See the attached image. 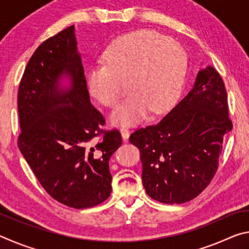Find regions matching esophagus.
<instances>
[{
    "label": "esophagus",
    "instance_id": "obj_1",
    "mask_svg": "<svg viewBox=\"0 0 249 249\" xmlns=\"http://www.w3.org/2000/svg\"><path fill=\"white\" fill-rule=\"evenodd\" d=\"M120 132H121L122 137H123V140H124V141H127V140H128V137H129V134H130L129 130H128L127 128L123 127V128H121Z\"/></svg>",
    "mask_w": 249,
    "mask_h": 249
}]
</instances>
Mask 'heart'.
<instances>
[{"label":"heart","instance_id":"b5f03b06","mask_svg":"<svg viewBox=\"0 0 249 249\" xmlns=\"http://www.w3.org/2000/svg\"><path fill=\"white\" fill-rule=\"evenodd\" d=\"M105 64L90 67V94L107 107L119 102L124 82L130 94L111 114L114 125H135L149 109L161 112L172 105L182 89L187 56L175 40L151 31H138L117 38L103 54Z\"/></svg>","mask_w":249,"mask_h":249}]
</instances>
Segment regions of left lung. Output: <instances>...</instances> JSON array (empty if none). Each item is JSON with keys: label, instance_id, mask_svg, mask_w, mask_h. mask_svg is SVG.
Listing matches in <instances>:
<instances>
[{"label": "left lung", "instance_id": "left-lung-1", "mask_svg": "<svg viewBox=\"0 0 249 249\" xmlns=\"http://www.w3.org/2000/svg\"><path fill=\"white\" fill-rule=\"evenodd\" d=\"M231 130L225 86L215 68L208 66L161 121L129 136L141 151L147 195L166 204L195 199L215 175Z\"/></svg>", "mask_w": 249, "mask_h": 249}]
</instances>
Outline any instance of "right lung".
Instances as JSON below:
<instances>
[{"label": "right lung", "mask_w": 249, "mask_h": 249, "mask_svg": "<svg viewBox=\"0 0 249 249\" xmlns=\"http://www.w3.org/2000/svg\"><path fill=\"white\" fill-rule=\"evenodd\" d=\"M18 105V148L48 195L74 209L107 200L112 191L108 161L122 137L119 130L101 128L105 122L90 102L74 25L33 53Z\"/></svg>", "instance_id": "1"}]
</instances>
